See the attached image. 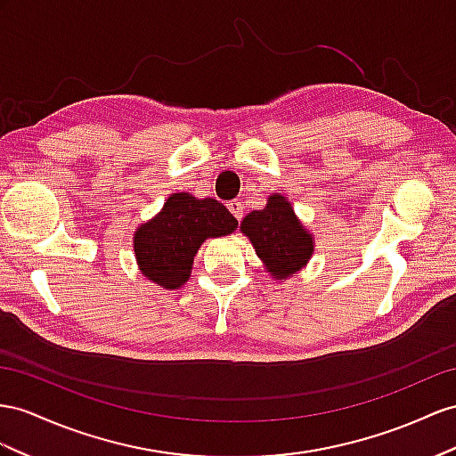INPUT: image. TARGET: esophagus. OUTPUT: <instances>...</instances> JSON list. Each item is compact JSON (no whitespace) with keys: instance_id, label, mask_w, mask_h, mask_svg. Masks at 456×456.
<instances>
[{"instance_id":"esophagus-1","label":"esophagus","mask_w":456,"mask_h":456,"mask_svg":"<svg viewBox=\"0 0 456 456\" xmlns=\"http://www.w3.org/2000/svg\"><path fill=\"white\" fill-rule=\"evenodd\" d=\"M227 208H229V212L235 216L237 219H242V216H244V204L240 200H231L227 204Z\"/></svg>"}]
</instances>
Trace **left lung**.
Returning a JSON list of instances; mask_svg holds the SVG:
<instances>
[{"mask_svg":"<svg viewBox=\"0 0 456 456\" xmlns=\"http://www.w3.org/2000/svg\"><path fill=\"white\" fill-rule=\"evenodd\" d=\"M240 231L273 279L290 277L312 258L314 237L283 194H272L264 209L250 212L240 221Z\"/></svg>","mask_w":456,"mask_h":456,"instance_id":"left-lung-1","label":"left lung"}]
</instances>
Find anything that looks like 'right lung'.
<instances>
[{
	"label": "right lung",
	"instance_id": "obj_1",
	"mask_svg": "<svg viewBox=\"0 0 456 456\" xmlns=\"http://www.w3.org/2000/svg\"><path fill=\"white\" fill-rule=\"evenodd\" d=\"M239 221L216 198L198 200L189 192L171 194L161 212L134 232L140 272L163 289L189 281L192 262L206 239L231 235Z\"/></svg>",
	"mask_w": 456,
	"mask_h": 456
}]
</instances>
